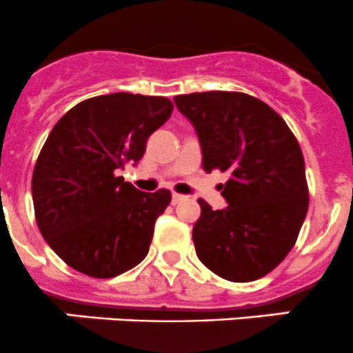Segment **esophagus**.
Wrapping results in <instances>:
<instances>
[{"mask_svg": "<svg viewBox=\"0 0 353 353\" xmlns=\"http://www.w3.org/2000/svg\"><path fill=\"white\" fill-rule=\"evenodd\" d=\"M183 199H185V195L176 194V192L172 195V202H173V204H178V202H181V201H183Z\"/></svg>", "mask_w": 353, "mask_h": 353, "instance_id": "obj_1", "label": "esophagus"}]
</instances>
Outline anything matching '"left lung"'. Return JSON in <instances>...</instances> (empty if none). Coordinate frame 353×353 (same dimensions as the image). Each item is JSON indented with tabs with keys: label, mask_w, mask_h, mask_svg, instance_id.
<instances>
[{
	"label": "left lung",
	"mask_w": 353,
	"mask_h": 353,
	"mask_svg": "<svg viewBox=\"0 0 353 353\" xmlns=\"http://www.w3.org/2000/svg\"><path fill=\"white\" fill-rule=\"evenodd\" d=\"M175 104L197 132L204 172L230 175L221 185L228 208L212 211L199 199L201 218L192 230L197 257L235 283L266 276L295 245L309 209L295 135L273 108L249 94H181Z\"/></svg>",
	"instance_id": "left-lung-1"
}]
</instances>
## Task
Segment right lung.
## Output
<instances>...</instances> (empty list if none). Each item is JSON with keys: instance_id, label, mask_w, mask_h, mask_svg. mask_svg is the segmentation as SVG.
<instances>
[{"instance_id": "obj_1", "label": "right lung", "mask_w": 353, "mask_h": 353, "mask_svg": "<svg viewBox=\"0 0 353 353\" xmlns=\"http://www.w3.org/2000/svg\"><path fill=\"white\" fill-rule=\"evenodd\" d=\"M172 111L166 97L114 92L82 101L53 127L34 166L32 201L41 235L70 268L113 278L148 256L172 192H141L117 172L139 163Z\"/></svg>"}]
</instances>
